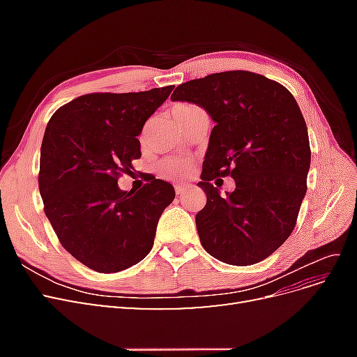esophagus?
Returning a JSON list of instances; mask_svg holds the SVG:
<instances>
[{
  "mask_svg": "<svg viewBox=\"0 0 357 357\" xmlns=\"http://www.w3.org/2000/svg\"><path fill=\"white\" fill-rule=\"evenodd\" d=\"M186 188H188V185H183V183H181V185H176V193H177V195L183 193V190H185Z\"/></svg>",
  "mask_w": 357,
  "mask_h": 357,
  "instance_id": "obj_1",
  "label": "esophagus"
}]
</instances>
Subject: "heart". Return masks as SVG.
<instances>
[{
	"mask_svg": "<svg viewBox=\"0 0 357 357\" xmlns=\"http://www.w3.org/2000/svg\"><path fill=\"white\" fill-rule=\"evenodd\" d=\"M192 107L193 105H180L176 110L181 112V110L192 109ZM159 171L164 177H168L172 180H181L188 177L192 172V162L183 158H169L160 162Z\"/></svg>",
	"mask_w": 357,
	"mask_h": 357,
	"instance_id": "heart-1",
	"label": "heart"
}]
</instances>
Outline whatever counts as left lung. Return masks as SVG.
<instances>
[{
    "mask_svg": "<svg viewBox=\"0 0 357 357\" xmlns=\"http://www.w3.org/2000/svg\"><path fill=\"white\" fill-rule=\"evenodd\" d=\"M171 100L197 104L215 122L198 183L207 195L195 218L202 247L229 265L264 261L294 231L307 192L310 139L294 95L238 70L181 83ZM226 175L236 189L220 196L211 181Z\"/></svg>",
    "mask_w": 357,
    "mask_h": 357,
    "instance_id": "obj_1",
    "label": "left lung"
}]
</instances>
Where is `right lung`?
Listing matches in <instances>:
<instances>
[{"instance_id": "right-lung-1", "label": "right lung", "mask_w": 357, "mask_h": 357, "mask_svg": "<svg viewBox=\"0 0 357 357\" xmlns=\"http://www.w3.org/2000/svg\"><path fill=\"white\" fill-rule=\"evenodd\" d=\"M174 86L128 93H88L50 117L41 143L38 188L45 213L66 250L96 273H119L152 250L160 214L176 192L149 178L119 189L142 158L138 135Z\"/></svg>"}]
</instances>
